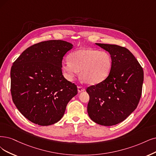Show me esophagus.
<instances>
[{"mask_svg": "<svg viewBox=\"0 0 156 156\" xmlns=\"http://www.w3.org/2000/svg\"><path fill=\"white\" fill-rule=\"evenodd\" d=\"M84 90H85V88L83 87H82V86H81V85H78V93H81V92L84 91Z\"/></svg>", "mask_w": 156, "mask_h": 156, "instance_id": "obj_1", "label": "esophagus"}]
</instances>
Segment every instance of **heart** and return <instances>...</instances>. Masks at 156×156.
Listing matches in <instances>:
<instances>
[{"mask_svg": "<svg viewBox=\"0 0 156 156\" xmlns=\"http://www.w3.org/2000/svg\"><path fill=\"white\" fill-rule=\"evenodd\" d=\"M69 61L62 64V70L67 79L71 80L78 71L83 81L97 84L105 80L111 72L112 60L107 52L93 48L75 51L69 55Z\"/></svg>", "mask_w": 156, "mask_h": 156, "instance_id": "b5f03b06", "label": "heart"}]
</instances>
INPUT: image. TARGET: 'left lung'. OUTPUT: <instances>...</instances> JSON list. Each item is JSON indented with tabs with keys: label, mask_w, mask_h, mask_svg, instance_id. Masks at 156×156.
I'll use <instances>...</instances> for the list:
<instances>
[{
	"label": "left lung",
	"mask_w": 156,
	"mask_h": 156,
	"mask_svg": "<svg viewBox=\"0 0 156 156\" xmlns=\"http://www.w3.org/2000/svg\"><path fill=\"white\" fill-rule=\"evenodd\" d=\"M110 53L112 66L108 77L86 91L89 95L87 112L95 123L112 126L123 122L136 108L142 94L143 68L126 48L96 44Z\"/></svg>",
	"instance_id": "1"
}]
</instances>
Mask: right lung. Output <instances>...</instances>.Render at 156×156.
Returning <instances> with one entry per match:
<instances>
[{
	"mask_svg": "<svg viewBox=\"0 0 156 156\" xmlns=\"http://www.w3.org/2000/svg\"><path fill=\"white\" fill-rule=\"evenodd\" d=\"M73 45L51 40L27 48L11 69V93L20 113L33 123L53 125L63 117L76 85L63 77V57Z\"/></svg>",
	"mask_w": 156,
	"mask_h": 156,
	"instance_id": "add662e5",
	"label": "right lung"
}]
</instances>
